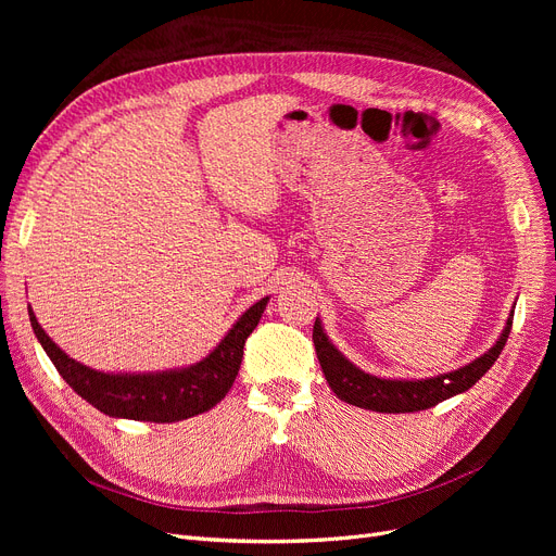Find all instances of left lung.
Listing matches in <instances>:
<instances>
[{"mask_svg":"<svg viewBox=\"0 0 556 556\" xmlns=\"http://www.w3.org/2000/svg\"><path fill=\"white\" fill-rule=\"evenodd\" d=\"M514 311L507 317V325L495 340V344L486 354L471 361L455 371L419 378V381H405V378H381L371 376L356 367L352 361H346L338 349L331 344L329 336L323 329L319 317L315 319L313 327V344L317 352V361L323 365L325 378L329 388L336 392V396L344 403H352L365 410L374 413H419L428 410V407L442 403L455 394H462L469 388H473L480 378L491 369V365L498 361L503 346L511 331Z\"/></svg>","mask_w":556,"mask_h":556,"instance_id":"8db88e82","label":"left lung"}]
</instances>
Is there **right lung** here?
Masks as SVG:
<instances>
[{
	"label": "right lung",
	"instance_id": "right-lung-1",
	"mask_svg": "<svg viewBox=\"0 0 556 556\" xmlns=\"http://www.w3.org/2000/svg\"><path fill=\"white\" fill-rule=\"evenodd\" d=\"M268 300L270 298H263L252 304L207 358L182 369L149 374H105L87 367L70 358L45 333L31 308H28V319L58 374L97 410L116 419L173 424L207 413L225 399L241 369L245 340L256 329Z\"/></svg>",
	"mask_w": 556,
	"mask_h": 556
}]
</instances>
